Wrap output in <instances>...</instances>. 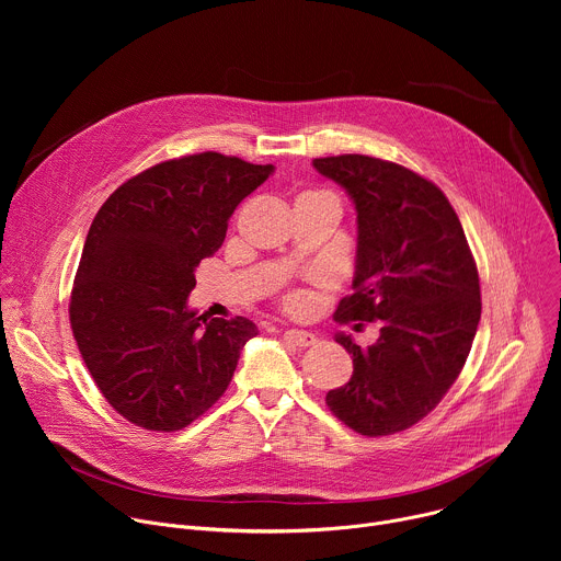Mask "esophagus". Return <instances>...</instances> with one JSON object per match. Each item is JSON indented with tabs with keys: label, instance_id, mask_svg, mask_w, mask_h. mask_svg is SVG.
Segmentation results:
<instances>
[{
	"label": "esophagus",
	"instance_id": "34e87169",
	"mask_svg": "<svg viewBox=\"0 0 561 561\" xmlns=\"http://www.w3.org/2000/svg\"><path fill=\"white\" fill-rule=\"evenodd\" d=\"M284 340L293 346H299V348H306V346H312L317 342V337L312 333H306V331H284Z\"/></svg>",
	"mask_w": 561,
	"mask_h": 561
}]
</instances>
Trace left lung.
I'll return each mask as SVG.
<instances>
[{"label":"left lung","mask_w":561,"mask_h":561,"mask_svg":"<svg viewBox=\"0 0 561 561\" xmlns=\"http://www.w3.org/2000/svg\"><path fill=\"white\" fill-rule=\"evenodd\" d=\"M312 167L357 210L355 293L335 319L381 322L368 348L335 337L353 355V377L327 404L366 437L407 431L442 402L466 364L482 317L477 264L457 213L431 180L368 154L319 157Z\"/></svg>","instance_id":"1"}]
</instances>
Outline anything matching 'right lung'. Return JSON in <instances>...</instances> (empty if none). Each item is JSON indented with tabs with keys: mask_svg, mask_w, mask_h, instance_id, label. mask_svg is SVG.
<instances>
[{
	"mask_svg": "<svg viewBox=\"0 0 561 561\" xmlns=\"http://www.w3.org/2000/svg\"><path fill=\"white\" fill-rule=\"evenodd\" d=\"M273 167L215 150L154 164L98 210L70 290V329L106 402L130 424L173 433L228 388L247 317L188 308L195 268L224 242L237 204Z\"/></svg>",
	"mask_w": 561,
	"mask_h": 561,
	"instance_id": "obj_1",
	"label": "right lung"
}]
</instances>
